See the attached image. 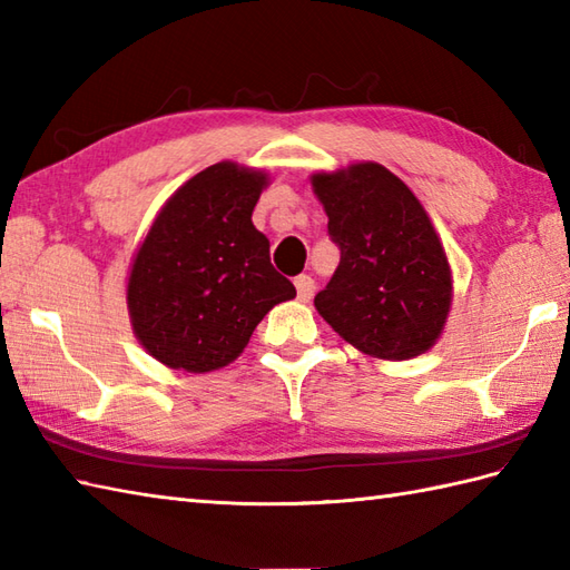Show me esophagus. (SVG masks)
Listing matches in <instances>:
<instances>
[{
    "label": "esophagus",
    "instance_id": "34e87169",
    "mask_svg": "<svg viewBox=\"0 0 570 570\" xmlns=\"http://www.w3.org/2000/svg\"><path fill=\"white\" fill-rule=\"evenodd\" d=\"M294 284H296V296H298V301H311V296H313V288H316V282H313V278L308 276V274H301V276H296L294 278Z\"/></svg>",
    "mask_w": 570,
    "mask_h": 570
}]
</instances>
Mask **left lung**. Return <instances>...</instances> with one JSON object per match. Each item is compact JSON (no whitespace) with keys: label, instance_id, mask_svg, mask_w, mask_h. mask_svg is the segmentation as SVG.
<instances>
[{"label":"left lung","instance_id":"left-lung-1","mask_svg":"<svg viewBox=\"0 0 570 570\" xmlns=\"http://www.w3.org/2000/svg\"><path fill=\"white\" fill-rule=\"evenodd\" d=\"M341 264L316 294L321 316L362 353L416 357L435 343L451 308V266L423 205L380 164L316 174Z\"/></svg>","mask_w":570,"mask_h":570}]
</instances>
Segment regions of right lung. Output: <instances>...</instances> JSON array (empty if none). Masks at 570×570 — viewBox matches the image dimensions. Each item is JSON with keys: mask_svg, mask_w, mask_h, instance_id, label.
<instances>
[{"mask_svg": "<svg viewBox=\"0 0 570 570\" xmlns=\"http://www.w3.org/2000/svg\"><path fill=\"white\" fill-rule=\"evenodd\" d=\"M266 174L208 166L156 217L131 264L127 306L139 343L164 365L210 372L247 347L259 321L296 296L252 225Z\"/></svg>", "mask_w": 570, "mask_h": 570, "instance_id": "1", "label": "right lung"}]
</instances>
